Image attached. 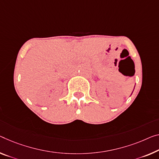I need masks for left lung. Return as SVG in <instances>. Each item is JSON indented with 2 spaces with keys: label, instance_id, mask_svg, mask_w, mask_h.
Segmentation results:
<instances>
[{
  "label": "left lung",
  "instance_id": "1",
  "mask_svg": "<svg viewBox=\"0 0 159 159\" xmlns=\"http://www.w3.org/2000/svg\"><path fill=\"white\" fill-rule=\"evenodd\" d=\"M131 94H132V93H131Z\"/></svg>",
  "mask_w": 159,
  "mask_h": 159
}]
</instances>
